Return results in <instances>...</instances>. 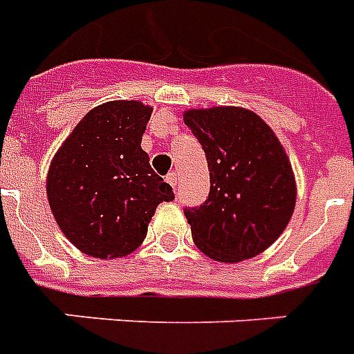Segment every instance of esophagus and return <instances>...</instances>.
I'll return each mask as SVG.
<instances>
[{"mask_svg":"<svg viewBox=\"0 0 354 354\" xmlns=\"http://www.w3.org/2000/svg\"><path fill=\"white\" fill-rule=\"evenodd\" d=\"M167 182H169V185H171L172 189L178 187V174L176 172H169L167 174Z\"/></svg>","mask_w":354,"mask_h":354,"instance_id":"obj_1","label":"esophagus"}]
</instances>
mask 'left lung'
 Here are the masks:
<instances>
[{"label":"left lung","mask_w":354,"mask_h":354,"mask_svg":"<svg viewBox=\"0 0 354 354\" xmlns=\"http://www.w3.org/2000/svg\"><path fill=\"white\" fill-rule=\"evenodd\" d=\"M183 121L209 167V196L185 207L193 241L218 263H239L272 246L296 207V180L274 130L252 110H187Z\"/></svg>","instance_id":"obj_1"}]
</instances>
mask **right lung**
<instances>
[{"instance_id":"1","label":"right lung","mask_w":354,"mask_h":354,"mask_svg":"<svg viewBox=\"0 0 354 354\" xmlns=\"http://www.w3.org/2000/svg\"><path fill=\"white\" fill-rule=\"evenodd\" d=\"M152 108L110 101L73 128L47 172V198L58 227L82 253L118 259L145 241L161 202L174 200L141 149Z\"/></svg>"}]
</instances>
